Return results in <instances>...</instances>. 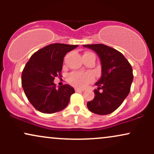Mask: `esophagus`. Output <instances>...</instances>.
Segmentation results:
<instances>
[{
  "mask_svg": "<svg viewBox=\"0 0 154 154\" xmlns=\"http://www.w3.org/2000/svg\"><path fill=\"white\" fill-rule=\"evenodd\" d=\"M75 90V92H83L84 91V90L83 89H79V88H76Z\"/></svg>",
  "mask_w": 154,
  "mask_h": 154,
  "instance_id": "esophagus-1",
  "label": "esophagus"
}]
</instances>
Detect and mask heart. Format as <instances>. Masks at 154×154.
I'll list each match as a JSON object with an SVG mask.
<instances>
[{"mask_svg":"<svg viewBox=\"0 0 154 154\" xmlns=\"http://www.w3.org/2000/svg\"><path fill=\"white\" fill-rule=\"evenodd\" d=\"M85 54H92V53H85ZM93 79V77L91 74L87 72H72L68 76V81L72 85L77 88H85L88 84L91 82Z\"/></svg>","mask_w":154,"mask_h":154,"instance_id":"1","label":"heart"}]
</instances>
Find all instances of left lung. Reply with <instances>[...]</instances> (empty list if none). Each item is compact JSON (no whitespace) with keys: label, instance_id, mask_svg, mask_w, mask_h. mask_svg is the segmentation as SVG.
<instances>
[{"label":"left lung","instance_id":"8db88e82","mask_svg":"<svg viewBox=\"0 0 154 154\" xmlns=\"http://www.w3.org/2000/svg\"><path fill=\"white\" fill-rule=\"evenodd\" d=\"M83 46L94 51L101 63V77L95 83L98 89L94 90V98L88 102L87 106L94 114H109L120 106L130 93L132 68L123 54L113 48L103 44Z\"/></svg>","mask_w":154,"mask_h":154}]
</instances>
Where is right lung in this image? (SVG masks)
I'll return each instance as SVG.
<instances>
[{
  "instance_id": "add662e5",
  "label": "right lung",
  "mask_w": 154,
  "mask_h": 154,
  "mask_svg": "<svg viewBox=\"0 0 154 154\" xmlns=\"http://www.w3.org/2000/svg\"><path fill=\"white\" fill-rule=\"evenodd\" d=\"M77 45L54 43L35 52L22 74V85L28 100L37 110L53 114L63 110L75 93L69 85L56 88L55 77H61L63 58Z\"/></svg>"
}]
</instances>
